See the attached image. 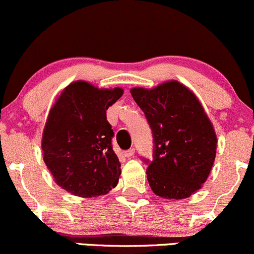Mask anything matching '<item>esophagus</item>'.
Masks as SVG:
<instances>
[{
    "mask_svg": "<svg viewBox=\"0 0 254 254\" xmlns=\"http://www.w3.org/2000/svg\"><path fill=\"white\" fill-rule=\"evenodd\" d=\"M134 154H135L134 148H130V149H127V151L124 152V156L127 157V158H131V157H134Z\"/></svg>",
    "mask_w": 254,
    "mask_h": 254,
    "instance_id": "esophagus-1",
    "label": "esophagus"
}]
</instances>
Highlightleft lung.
Here are the masks:
<instances>
[{"instance_id":"left-lung-1","label":"left lung","mask_w":254,"mask_h":254,"mask_svg":"<svg viewBox=\"0 0 254 254\" xmlns=\"http://www.w3.org/2000/svg\"><path fill=\"white\" fill-rule=\"evenodd\" d=\"M130 92L153 135V161H145L152 191L167 199L190 197L207 180L217 152V135L203 107L176 80Z\"/></svg>"}]
</instances>
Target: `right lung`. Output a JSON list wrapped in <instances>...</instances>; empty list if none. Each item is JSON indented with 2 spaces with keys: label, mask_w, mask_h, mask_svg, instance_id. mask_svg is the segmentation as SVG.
I'll list each match as a JSON object with an SVG mask.
<instances>
[{
  "label": "right lung",
  "mask_w": 254,
  "mask_h": 254,
  "mask_svg": "<svg viewBox=\"0 0 254 254\" xmlns=\"http://www.w3.org/2000/svg\"><path fill=\"white\" fill-rule=\"evenodd\" d=\"M123 90L71 82L51 108L42 134V154L61 188L80 197L109 192L118 184L120 163L112 147L114 132L107 109Z\"/></svg>",
  "instance_id": "right-lung-1"
}]
</instances>
